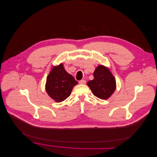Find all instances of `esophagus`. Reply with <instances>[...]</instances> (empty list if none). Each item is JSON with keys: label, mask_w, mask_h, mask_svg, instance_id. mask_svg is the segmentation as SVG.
<instances>
[{"label": "esophagus", "mask_w": 157, "mask_h": 157, "mask_svg": "<svg viewBox=\"0 0 157 157\" xmlns=\"http://www.w3.org/2000/svg\"><path fill=\"white\" fill-rule=\"evenodd\" d=\"M79 83L80 84H85L86 83V81L85 80H81L80 81H79Z\"/></svg>", "instance_id": "esophagus-1"}]
</instances>
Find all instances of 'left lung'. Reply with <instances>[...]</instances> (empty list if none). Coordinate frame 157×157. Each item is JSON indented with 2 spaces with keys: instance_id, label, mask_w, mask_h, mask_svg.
Masks as SVG:
<instances>
[{
  "instance_id": "obj_1",
  "label": "left lung",
  "mask_w": 157,
  "mask_h": 157,
  "mask_svg": "<svg viewBox=\"0 0 157 157\" xmlns=\"http://www.w3.org/2000/svg\"><path fill=\"white\" fill-rule=\"evenodd\" d=\"M94 79L87 82L93 95L101 100H108L116 89L114 77L107 67L99 65L93 72Z\"/></svg>"
}]
</instances>
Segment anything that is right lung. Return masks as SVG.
<instances>
[{
    "label": "right lung",
    "mask_w": 157,
    "mask_h": 157,
    "mask_svg": "<svg viewBox=\"0 0 157 157\" xmlns=\"http://www.w3.org/2000/svg\"><path fill=\"white\" fill-rule=\"evenodd\" d=\"M78 84L75 78L60 63L53 66L48 74L45 85L48 95L56 102L64 101L70 95L74 86Z\"/></svg>",
    "instance_id": "right-lung-1"
}]
</instances>
